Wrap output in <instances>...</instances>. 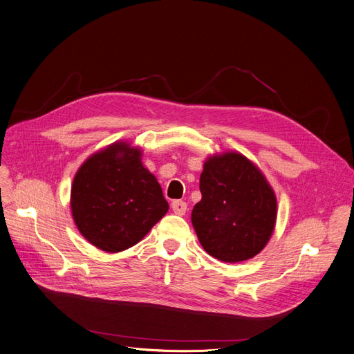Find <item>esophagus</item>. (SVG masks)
<instances>
[{
  "label": "esophagus",
  "mask_w": 354,
  "mask_h": 354,
  "mask_svg": "<svg viewBox=\"0 0 354 354\" xmlns=\"http://www.w3.org/2000/svg\"><path fill=\"white\" fill-rule=\"evenodd\" d=\"M171 209L178 216H184L185 212H187V203L185 201H181V200H174L171 203Z\"/></svg>",
  "instance_id": "34e87169"
}]
</instances>
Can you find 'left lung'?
Masks as SVG:
<instances>
[{
  "label": "left lung",
  "instance_id": "left-lung-1",
  "mask_svg": "<svg viewBox=\"0 0 354 354\" xmlns=\"http://www.w3.org/2000/svg\"><path fill=\"white\" fill-rule=\"evenodd\" d=\"M200 192L192 223L204 250L225 263L259 254L273 234L277 200L256 165L234 151L210 156Z\"/></svg>",
  "mask_w": 354,
  "mask_h": 354
}]
</instances>
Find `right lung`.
Listing matches in <instances>:
<instances>
[{
  "mask_svg": "<svg viewBox=\"0 0 354 354\" xmlns=\"http://www.w3.org/2000/svg\"><path fill=\"white\" fill-rule=\"evenodd\" d=\"M167 212L169 203L157 178L141 162V150L126 141L88 157L74 177V223L100 250H127Z\"/></svg>",
  "mask_w": 354,
  "mask_h": 354,
  "instance_id": "add662e5",
  "label": "right lung"
}]
</instances>
